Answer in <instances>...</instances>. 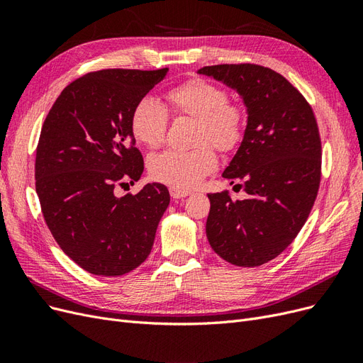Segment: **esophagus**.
I'll return each mask as SVG.
<instances>
[{"mask_svg": "<svg viewBox=\"0 0 363 363\" xmlns=\"http://www.w3.org/2000/svg\"><path fill=\"white\" fill-rule=\"evenodd\" d=\"M169 194H171L174 200H180V199H184V196H188L191 192L183 191V189H177V188H169Z\"/></svg>", "mask_w": 363, "mask_h": 363, "instance_id": "esophagus-1", "label": "esophagus"}]
</instances>
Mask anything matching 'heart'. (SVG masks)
<instances>
[{
  "mask_svg": "<svg viewBox=\"0 0 363 363\" xmlns=\"http://www.w3.org/2000/svg\"><path fill=\"white\" fill-rule=\"evenodd\" d=\"M167 101L174 115L199 121L194 139L199 147L189 151H163L148 160V169L157 182L188 191L216 168L218 159L212 145L219 151H232L239 145L244 135V115L239 106L228 101L225 89L203 79L172 87ZM168 124V111L150 96L139 100L130 116L131 135L147 148H159L163 144Z\"/></svg>",
  "mask_w": 363,
  "mask_h": 363,
  "instance_id": "obj_1",
  "label": "heart"
}]
</instances>
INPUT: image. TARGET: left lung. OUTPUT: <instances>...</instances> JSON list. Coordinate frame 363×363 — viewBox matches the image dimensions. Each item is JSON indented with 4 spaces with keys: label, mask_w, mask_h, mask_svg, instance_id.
<instances>
[{
    "label": "left lung",
    "mask_w": 363,
    "mask_h": 363,
    "mask_svg": "<svg viewBox=\"0 0 363 363\" xmlns=\"http://www.w3.org/2000/svg\"><path fill=\"white\" fill-rule=\"evenodd\" d=\"M199 74L235 89L247 107V128L223 177L248 196L208 194V244L236 267H260L298 235L321 180V139L311 104L279 72L252 63L215 65Z\"/></svg>",
    "instance_id": "8db88e82"
}]
</instances>
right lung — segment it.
Listing matches in <instances>:
<instances>
[{
  "instance_id": "right-lung-1",
  "label": "right lung",
  "mask_w": 363,
  "mask_h": 363,
  "mask_svg": "<svg viewBox=\"0 0 363 363\" xmlns=\"http://www.w3.org/2000/svg\"><path fill=\"white\" fill-rule=\"evenodd\" d=\"M167 72L86 74L65 87L42 125L35 179L43 218L65 255L94 276L116 277L138 268L169 204L160 183H148L136 195H115L116 186L135 183L144 172L130 116Z\"/></svg>"
}]
</instances>
